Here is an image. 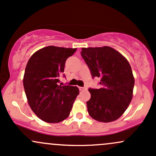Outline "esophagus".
Masks as SVG:
<instances>
[{"label":"esophagus","mask_w":156,"mask_h":156,"mask_svg":"<svg viewBox=\"0 0 156 156\" xmlns=\"http://www.w3.org/2000/svg\"><path fill=\"white\" fill-rule=\"evenodd\" d=\"M79 89H80V91H84V90H86L87 88L85 87H79Z\"/></svg>","instance_id":"esophagus-1"}]
</instances>
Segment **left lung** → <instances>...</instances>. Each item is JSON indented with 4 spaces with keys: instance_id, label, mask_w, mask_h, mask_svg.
Returning a JSON list of instances; mask_svg holds the SVG:
<instances>
[{
    "instance_id": "1",
    "label": "left lung",
    "mask_w": 156,
    "mask_h": 156,
    "mask_svg": "<svg viewBox=\"0 0 156 156\" xmlns=\"http://www.w3.org/2000/svg\"><path fill=\"white\" fill-rule=\"evenodd\" d=\"M81 56L88 65L92 78L100 79L101 88L88 89V114L100 122L114 121L128 108L135 85L129 63L114 48H82Z\"/></svg>"
}]
</instances>
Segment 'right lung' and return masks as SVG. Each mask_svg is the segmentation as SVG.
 I'll return each mask as SVG.
<instances>
[{
	"label": "right lung",
	"mask_w": 156,
	"mask_h": 156,
	"mask_svg": "<svg viewBox=\"0 0 156 156\" xmlns=\"http://www.w3.org/2000/svg\"><path fill=\"white\" fill-rule=\"evenodd\" d=\"M76 51L45 47L33 53L27 64L23 84L28 103L37 117L47 123H59L68 118L80 94L77 87L59 84L65 62Z\"/></svg>",
	"instance_id": "add662e5"
}]
</instances>
